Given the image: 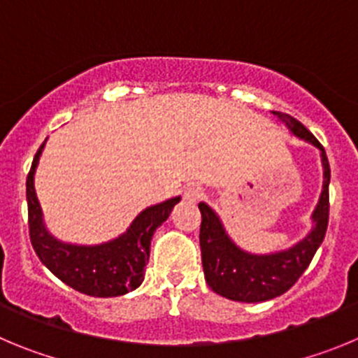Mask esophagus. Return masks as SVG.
Returning <instances> with one entry per match:
<instances>
[{
    "label": "esophagus",
    "mask_w": 358,
    "mask_h": 358,
    "mask_svg": "<svg viewBox=\"0 0 358 358\" xmlns=\"http://www.w3.org/2000/svg\"><path fill=\"white\" fill-rule=\"evenodd\" d=\"M203 194H205V192H203V189L199 185H187L185 191H183V198L191 203L199 201V199L203 198Z\"/></svg>",
    "instance_id": "esophagus-1"
}]
</instances>
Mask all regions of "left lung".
<instances>
[{
    "label": "left lung",
    "instance_id": "1",
    "mask_svg": "<svg viewBox=\"0 0 358 358\" xmlns=\"http://www.w3.org/2000/svg\"><path fill=\"white\" fill-rule=\"evenodd\" d=\"M289 128L294 137L312 144L321 151L323 166V191L320 201L312 212V228L303 239L292 244L287 250L273 253H250L231 241L223 221L207 203H199L201 228H199V246L205 280L208 287L223 298L259 303L287 292L303 275L317 248L321 246L328 227V185H330V164L324 148L314 135L289 114L273 112Z\"/></svg>",
    "mask_w": 358,
    "mask_h": 358
}]
</instances>
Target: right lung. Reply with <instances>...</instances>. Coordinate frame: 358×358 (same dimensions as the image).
Instances as JSON below:
<instances>
[{
  "label": "right lung",
  "instance_id": "1",
  "mask_svg": "<svg viewBox=\"0 0 358 358\" xmlns=\"http://www.w3.org/2000/svg\"><path fill=\"white\" fill-rule=\"evenodd\" d=\"M44 144L38 148L27 180L30 239L37 257L57 278L87 296L114 298L135 291L144 280V267L150 259L153 234L169 217L173 207L180 201V196L144 208L131 221L127 231L107 243H64L48 230L35 192V173Z\"/></svg>",
  "mask_w": 358,
  "mask_h": 358
}]
</instances>
